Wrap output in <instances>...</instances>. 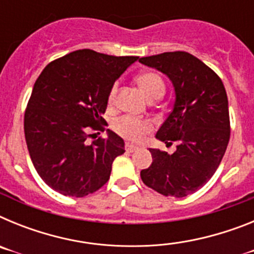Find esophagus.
<instances>
[{"label":"esophagus","instance_id":"obj_1","mask_svg":"<svg viewBox=\"0 0 254 254\" xmlns=\"http://www.w3.org/2000/svg\"><path fill=\"white\" fill-rule=\"evenodd\" d=\"M126 150L128 152H134V151H137L138 147L133 146V145H131V143H126Z\"/></svg>","mask_w":254,"mask_h":254}]
</instances>
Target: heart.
<instances>
[{
	"mask_svg": "<svg viewBox=\"0 0 254 254\" xmlns=\"http://www.w3.org/2000/svg\"><path fill=\"white\" fill-rule=\"evenodd\" d=\"M137 82L149 99L154 96H161L165 91V84H164L163 78L155 72L141 73L137 77ZM117 91H118V84H114L108 95V103L111 105L116 102ZM113 129L126 140L137 142L143 137V134L151 131L152 123L147 120L137 118V117L123 116L114 121Z\"/></svg>",
	"mask_w": 254,
	"mask_h": 254,
	"instance_id": "heart-1",
	"label": "heart"
}]
</instances>
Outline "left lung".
Segmentation results:
<instances>
[{"instance_id":"obj_1","label":"left lung","mask_w":254,"mask_h":254,"mask_svg":"<svg viewBox=\"0 0 254 254\" xmlns=\"http://www.w3.org/2000/svg\"><path fill=\"white\" fill-rule=\"evenodd\" d=\"M138 61L173 82L176 102L156 138L178 142L172 155L149 149L152 164L141 170V179L164 196L186 197L210 181L225 154L230 138L225 87L210 67L187 52H165Z\"/></svg>"}]
</instances>
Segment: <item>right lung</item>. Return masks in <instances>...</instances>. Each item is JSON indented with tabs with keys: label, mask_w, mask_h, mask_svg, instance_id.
I'll return each instance as SVG.
<instances>
[{
	"label": "right lung",
	"mask_w": 254,
	"mask_h": 254,
	"mask_svg": "<svg viewBox=\"0 0 254 254\" xmlns=\"http://www.w3.org/2000/svg\"><path fill=\"white\" fill-rule=\"evenodd\" d=\"M138 57L80 49L52 61L35 81L24 116L29 155L40 178L64 196L84 197L105 185L125 141L111 129L87 143L89 132L104 131L108 95Z\"/></svg>",
	"instance_id": "right-lung-1"
}]
</instances>
